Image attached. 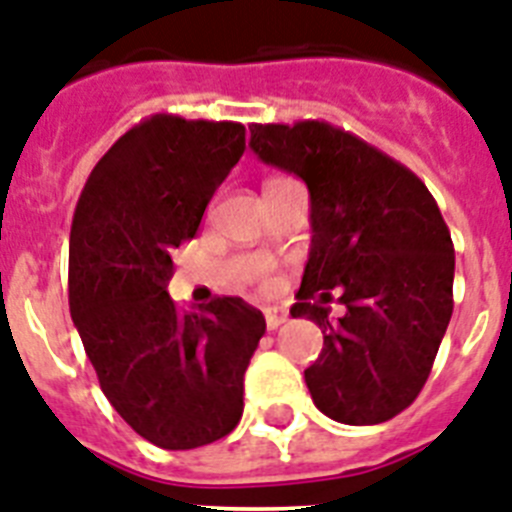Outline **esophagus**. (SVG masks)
<instances>
[{
    "mask_svg": "<svg viewBox=\"0 0 512 512\" xmlns=\"http://www.w3.org/2000/svg\"><path fill=\"white\" fill-rule=\"evenodd\" d=\"M286 320H289V312H286L283 307H268V309H265V325H268V330L281 328Z\"/></svg>",
    "mask_w": 512,
    "mask_h": 512,
    "instance_id": "obj_1",
    "label": "esophagus"
}]
</instances>
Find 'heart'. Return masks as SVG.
I'll return each instance as SVG.
<instances>
[{
  "instance_id": "b5f03b06",
  "label": "heart",
  "mask_w": 512,
  "mask_h": 512,
  "mask_svg": "<svg viewBox=\"0 0 512 512\" xmlns=\"http://www.w3.org/2000/svg\"><path fill=\"white\" fill-rule=\"evenodd\" d=\"M263 283H265V286H273V283H276V278H273V276H265Z\"/></svg>"
}]
</instances>
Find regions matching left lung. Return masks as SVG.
I'll list each match as a JSON object with an SVG mask.
<instances>
[{"label":"left lung","instance_id":"1","mask_svg":"<svg viewBox=\"0 0 512 512\" xmlns=\"http://www.w3.org/2000/svg\"><path fill=\"white\" fill-rule=\"evenodd\" d=\"M260 161L309 190L312 244L291 317L322 330L304 369L317 409L380 424L422 393L453 315L455 249L435 197L403 163L328 122L252 124ZM347 315L330 321L332 289Z\"/></svg>","mask_w":512,"mask_h":512}]
</instances>
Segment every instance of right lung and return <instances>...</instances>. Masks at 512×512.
I'll use <instances>...</instances> for the list:
<instances>
[{"label":"right lung","mask_w":512,"mask_h":512,"mask_svg":"<svg viewBox=\"0 0 512 512\" xmlns=\"http://www.w3.org/2000/svg\"><path fill=\"white\" fill-rule=\"evenodd\" d=\"M244 153V124L156 114L93 166L70 231V312L103 395L163 450L226 437L265 317L239 296L192 312L169 296L174 249L197 234Z\"/></svg>","instance_id":"obj_1"}]
</instances>
